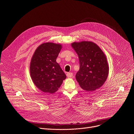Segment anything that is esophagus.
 <instances>
[{
  "instance_id": "obj_1",
  "label": "esophagus",
  "mask_w": 134,
  "mask_h": 134,
  "mask_svg": "<svg viewBox=\"0 0 134 134\" xmlns=\"http://www.w3.org/2000/svg\"><path fill=\"white\" fill-rule=\"evenodd\" d=\"M66 75L68 77L70 78V77H72V72H67Z\"/></svg>"
}]
</instances>
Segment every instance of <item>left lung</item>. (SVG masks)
<instances>
[{"label":"left lung","mask_w":134,"mask_h":134,"mask_svg":"<svg viewBox=\"0 0 134 134\" xmlns=\"http://www.w3.org/2000/svg\"><path fill=\"white\" fill-rule=\"evenodd\" d=\"M78 54L80 70L76 79L84 90L93 91L101 87L109 74V65L105 54L93 42L82 41L71 44Z\"/></svg>","instance_id":"1"}]
</instances>
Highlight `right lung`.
I'll use <instances>...</instances> for the list:
<instances>
[{
	"instance_id": "right-lung-1",
	"label": "right lung",
	"mask_w": 134,
	"mask_h": 134,
	"mask_svg": "<svg viewBox=\"0 0 134 134\" xmlns=\"http://www.w3.org/2000/svg\"><path fill=\"white\" fill-rule=\"evenodd\" d=\"M62 46L51 42L41 44L31 59L30 70L34 85L44 93L53 94L58 90L66 75L56 62Z\"/></svg>"
}]
</instances>
